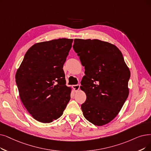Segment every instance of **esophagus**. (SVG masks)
Masks as SVG:
<instances>
[{
	"mask_svg": "<svg viewBox=\"0 0 151 151\" xmlns=\"http://www.w3.org/2000/svg\"><path fill=\"white\" fill-rule=\"evenodd\" d=\"M80 84H76V85H73V88L74 89V90L75 91H78V90L80 89Z\"/></svg>",
	"mask_w": 151,
	"mask_h": 151,
	"instance_id": "1",
	"label": "esophagus"
}]
</instances>
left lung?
Wrapping results in <instances>:
<instances>
[{"mask_svg":"<svg viewBox=\"0 0 151 151\" xmlns=\"http://www.w3.org/2000/svg\"><path fill=\"white\" fill-rule=\"evenodd\" d=\"M73 49L84 67L80 88L86 95L84 116L97 126L113 120L129 94L130 71L116 45L99 39H75Z\"/></svg>","mask_w":151,"mask_h":151,"instance_id":"left-lung-1","label":"left lung"}]
</instances>
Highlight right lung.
Segmentation results:
<instances>
[{
	"label": "right lung",
	"mask_w": 151,
	"mask_h": 151,
	"mask_svg": "<svg viewBox=\"0 0 151 151\" xmlns=\"http://www.w3.org/2000/svg\"><path fill=\"white\" fill-rule=\"evenodd\" d=\"M73 39L35 44L28 50L15 79L20 99L34 119L48 123L60 118L70 100L63 70Z\"/></svg>",
	"instance_id": "add662e5"
}]
</instances>
